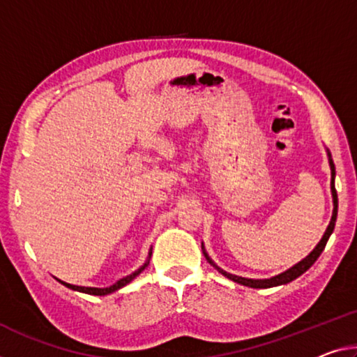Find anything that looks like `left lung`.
<instances>
[{"mask_svg":"<svg viewBox=\"0 0 357 357\" xmlns=\"http://www.w3.org/2000/svg\"><path fill=\"white\" fill-rule=\"evenodd\" d=\"M327 156H328V164H331V172H332L331 190H332V197H333V212H332L331 223H328V227L326 229L324 236H322V239L319 241V244H317L316 248L312 249V252H311L308 257H305V259L301 260V261H298L297 265H294L292 268H289L287 271L278 274V276H273L270 279H249V278H241V276H236V274L223 271L222 268H218L215 263H213L209 259V255H207L206 250H204V245H202V252H204V257L207 259V261H209L213 268H217V271L222 273L225 278L231 279V281L241 284V286H248V287H252V289H268V287H274V286H282V284H287L290 281H294V279H297L298 276H301V274H303L305 271H308L310 268L312 266V263H314L317 259H319V255L322 254V250H324L327 241H328V238H331L333 228H335V222H337L338 197H337V190H335V164H333L332 155H331V151H328V150H327Z\"/></svg>","mask_w":357,"mask_h":357,"instance_id":"1","label":"left lung"}]
</instances>
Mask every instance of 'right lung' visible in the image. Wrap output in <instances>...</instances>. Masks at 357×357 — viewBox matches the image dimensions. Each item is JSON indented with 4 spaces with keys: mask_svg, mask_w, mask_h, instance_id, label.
Masks as SVG:
<instances>
[{
    "mask_svg": "<svg viewBox=\"0 0 357 357\" xmlns=\"http://www.w3.org/2000/svg\"><path fill=\"white\" fill-rule=\"evenodd\" d=\"M150 259H151V249H150V254H148V260L144 263V265H142V266L139 268V270L134 271L132 274H129V276L119 279L118 282H114L113 286H109V287H103V289H98V287H81V286H73V284L63 282V281H60V279H59V282L63 284L65 287H68V289H71V290H78V292H83V294H89V295H108V294H112V292H116L118 289L128 286V284H129L130 281H134V279H135L137 276H139V274H140L142 271H144L145 268L148 266V263H150Z\"/></svg>",
    "mask_w": 357,
    "mask_h": 357,
    "instance_id": "obj_1",
    "label": "right lung"
}]
</instances>
